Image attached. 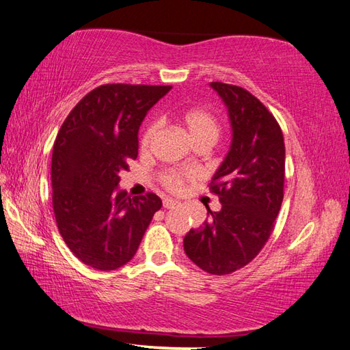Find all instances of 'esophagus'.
I'll list each match as a JSON object with an SVG mask.
<instances>
[{
	"label": "esophagus",
	"mask_w": 350,
	"mask_h": 350,
	"mask_svg": "<svg viewBox=\"0 0 350 350\" xmlns=\"http://www.w3.org/2000/svg\"><path fill=\"white\" fill-rule=\"evenodd\" d=\"M178 205V202L176 200H174V199H170V198H165L163 199V206H165L166 209H174V208H176Z\"/></svg>",
	"instance_id": "esophagus-1"
}]
</instances>
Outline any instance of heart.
I'll return each mask as SVG.
<instances>
[{"instance_id": "b5f03b06", "label": "heart", "mask_w": 350, "mask_h": 350, "mask_svg": "<svg viewBox=\"0 0 350 350\" xmlns=\"http://www.w3.org/2000/svg\"><path fill=\"white\" fill-rule=\"evenodd\" d=\"M181 126L184 130L187 131V135L190 137V141L193 145L196 144H209L213 145L217 139L220 136L221 126L220 121L217 116L209 112L208 109H204V107H193V109L185 111L181 115ZM160 129V122L159 121H152L148 124V127L145 129L142 139H141V145L144 150H148L151 144L154 142L155 136L159 133ZM191 174L189 172H180V170H166L160 175L161 184L170 191H180L184 185L185 178H190Z\"/></svg>"}]
</instances>
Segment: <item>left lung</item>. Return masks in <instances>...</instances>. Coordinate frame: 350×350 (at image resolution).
I'll return each mask as SVG.
<instances>
[{
    "label": "left lung",
    "mask_w": 350,
    "mask_h": 350,
    "mask_svg": "<svg viewBox=\"0 0 350 350\" xmlns=\"http://www.w3.org/2000/svg\"><path fill=\"white\" fill-rule=\"evenodd\" d=\"M211 87L228 106L232 144L209 183L221 209L184 237V252L214 275L250 263L267 244L282 208L284 139L274 115L252 92L223 82Z\"/></svg>",
    "instance_id": "left-lung-1"
}]
</instances>
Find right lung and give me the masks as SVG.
Listing matches in <instances>:
<instances>
[{"mask_svg": "<svg viewBox=\"0 0 350 350\" xmlns=\"http://www.w3.org/2000/svg\"><path fill=\"white\" fill-rule=\"evenodd\" d=\"M170 85L106 83L61 126L52 151V205L64 243L85 265L113 271L133 259L161 199L116 190L137 157V131Z\"/></svg>", "mask_w": 350, "mask_h": 350, "instance_id": "right-lung-1", "label": "right lung"}]
</instances>
